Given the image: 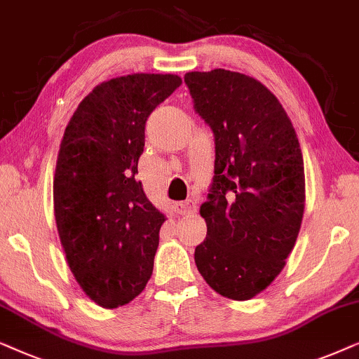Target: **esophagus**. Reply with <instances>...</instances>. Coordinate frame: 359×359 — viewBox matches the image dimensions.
<instances>
[{
    "label": "esophagus",
    "instance_id": "1",
    "mask_svg": "<svg viewBox=\"0 0 359 359\" xmlns=\"http://www.w3.org/2000/svg\"><path fill=\"white\" fill-rule=\"evenodd\" d=\"M197 210V205H195L194 200H184V202H177L175 203V212L179 215H187V213H192Z\"/></svg>",
    "mask_w": 359,
    "mask_h": 359
}]
</instances>
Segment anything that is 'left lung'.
<instances>
[{"mask_svg":"<svg viewBox=\"0 0 359 359\" xmlns=\"http://www.w3.org/2000/svg\"><path fill=\"white\" fill-rule=\"evenodd\" d=\"M215 136V177L200 215L207 238L195 264L215 292L250 300L284 269L305 208L304 159L290 119L271 90L240 72L184 76Z\"/></svg>","mask_w":359,"mask_h":359,"instance_id":"obj_1","label":"left lung"}]
</instances>
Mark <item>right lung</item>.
<instances>
[{
  "label": "right lung",
  "instance_id": "add662e5",
  "mask_svg": "<svg viewBox=\"0 0 359 359\" xmlns=\"http://www.w3.org/2000/svg\"><path fill=\"white\" fill-rule=\"evenodd\" d=\"M172 74H133L95 87L67 124L54 175L60 245L80 287L103 309L144 290L165 222L136 180L144 128L180 87Z\"/></svg>",
  "mask_w": 359,
  "mask_h": 359
}]
</instances>
